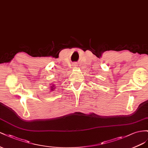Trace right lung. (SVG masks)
Here are the masks:
<instances>
[{
    "mask_svg": "<svg viewBox=\"0 0 148 148\" xmlns=\"http://www.w3.org/2000/svg\"><path fill=\"white\" fill-rule=\"evenodd\" d=\"M50 87L49 89L51 90V91H53V90L56 88V87H55V85H54V84H53V83L50 84V87Z\"/></svg>",
    "mask_w": 148,
    "mask_h": 148,
    "instance_id": "1",
    "label": "right lung"
}]
</instances>
